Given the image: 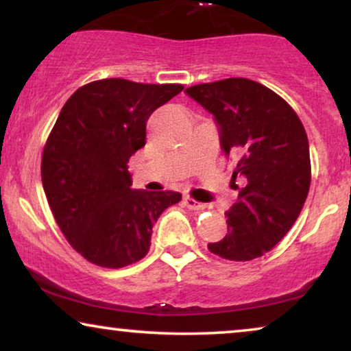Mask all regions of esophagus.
Returning a JSON list of instances; mask_svg holds the SVG:
<instances>
[{"label":"esophagus","mask_w":351,"mask_h":351,"mask_svg":"<svg viewBox=\"0 0 351 351\" xmlns=\"http://www.w3.org/2000/svg\"><path fill=\"white\" fill-rule=\"evenodd\" d=\"M185 206L190 210H203V209H206V204L199 203V201H196L193 198H190V196H185Z\"/></svg>","instance_id":"obj_1"}]
</instances>
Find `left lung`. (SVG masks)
I'll list each match as a JSON object with an SVG mask.
<instances>
[{"mask_svg":"<svg viewBox=\"0 0 351 351\" xmlns=\"http://www.w3.org/2000/svg\"><path fill=\"white\" fill-rule=\"evenodd\" d=\"M185 90L214 114L220 145L238 161L232 182L243 184L228 213V233L209 243V251L234 262L262 257L289 232L308 195L311 162L304 124L285 99L247 78Z\"/></svg>","mask_w":351,"mask_h":351,"instance_id":"1","label":"left lung"}]
</instances>
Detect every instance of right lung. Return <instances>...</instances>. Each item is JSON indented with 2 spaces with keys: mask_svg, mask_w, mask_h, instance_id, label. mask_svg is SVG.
Returning <instances> with one entry per match:
<instances>
[{
  "mask_svg": "<svg viewBox=\"0 0 351 351\" xmlns=\"http://www.w3.org/2000/svg\"><path fill=\"white\" fill-rule=\"evenodd\" d=\"M184 89L121 78L76 89L43 148L41 180L66 241L86 261L123 268L147 256L152 228L177 191L131 189L128 162L145 145L147 119Z\"/></svg>",
  "mask_w": 351,
  "mask_h": 351,
  "instance_id": "obj_1",
  "label": "right lung"
}]
</instances>
